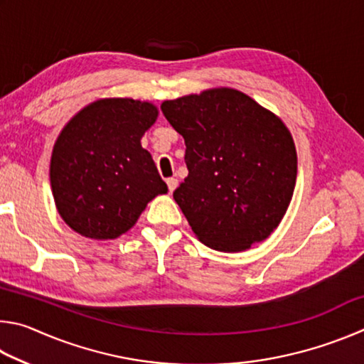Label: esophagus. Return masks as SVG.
<instances>
[{
    "instance_id": "34e87169",
    "label": "esophagus",
    "mask_w": 364,
    "mask_h": 364,
    "mask_svg": "<svg viewBox=\"0 0 364 364\" xmlns=\"http://www.w3.org/2000/svg\"><path fill=\"white\" fill-rule=\"evenodd\" d=\"M167 184H168L170 193H173V191H175V189H176V186H178V180H176V178H168V180H167Z\"/></svg>"
}]
</instances>
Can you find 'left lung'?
<instances>
[{
    "label": "left lung",
    "instance_id": "8db88e82",
    "mask_svg": "<svg viewBox=\"0 0 364 364\" xmlns=\"http://www.w3.org/2000/svg\"><path fill=\"white\" fill-rule=\"evenodd\" d=\"M186 144L173 199L210 249L242 252L279 226L297 180V151L278 115L234 88L164 101Z\"/></svg>",
    "mask_w": 364,
    "mask_h": 364
}]
</instances>
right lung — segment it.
<instances>
[{
    "instance_id": "add662e5",
    "label": "right lung",
    "mask_w": 364,
    "mask_h": 364,
    "mask_svg": "<svg viewBox=\"0 0 364 364\" xmlns=\"http://www.w3.org/2000/svg\"><path fill=\"white\" fill-rule=\"evenodd\" d=\"M149 101L104 97L67 122L53 147L49 180L60 218L96 241L115 239L168 193L141 138L156 123Z\"/></svg>"
}]
</instances>
